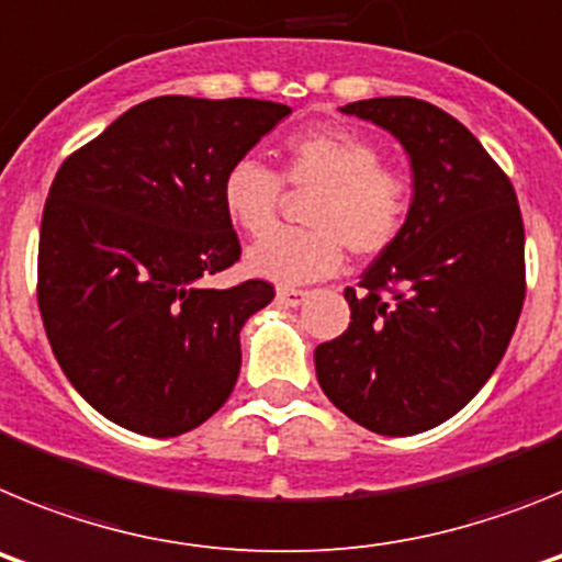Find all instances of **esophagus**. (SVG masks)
<instances>
[{"label":"esophagus","mask_w":562,"mask_h":562,"mask_svg":"<svg viewBox=\"0 0 562 562\" xmlns=\"http://www.w3.org/2000/svg\"><path fill=\"white\" fill-rule=\"evenodd\" d=\"M310 297L306 290H295V286H278L276 290V301L281 306H301Z\"/></svg>","instance_id":"34e87169"}]
</instances>
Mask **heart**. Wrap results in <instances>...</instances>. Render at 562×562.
Wrapping results in <instances>:
<instances>
[{
    "mask_svg": "<svg viewBox=\"0 0 562 562\" xmlns=\"http://www.w3.org/2000/svg\"><path fill=\"white\" fill-rule=\"evenodd\" d=\"M281 177L256 157H238L222 177L225 213L250 236L274 224L283 187L315 190L306 232H273L247 250V270L276 284H310L340 270L346 247L369 258L400 236L411 213V182L382 166L380 148L346 128H306L286 137Z\"/></svg>",
    "mask_w": 562,
    "mask_h": 562,
    "instance_id": "b5f03b06",
    "label": "heart"
}]
</instances>
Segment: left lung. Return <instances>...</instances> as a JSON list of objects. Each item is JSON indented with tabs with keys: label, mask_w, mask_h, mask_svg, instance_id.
<instances>
[{
	"label": "left lung",
	"mask_w": 562,
	"mask_h": 562,
	"mask_svg": "<svg viewBox=\"0 0 562 562\" xmlns=\"http://www.w3.org/2000/svg\"><path fill=\"white\" fill-rule=\"evenodd\" d=\"M408 151V222L346 286L349 329L315 349L335 408L382 436H414L459 414L498 369L526 297L524 220L498 162L453 114L416 98L340 109Z\"/></svg>",
	"instance_id": "obj_1"
}]
</instances>
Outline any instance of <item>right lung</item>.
<instances>
[{
  "mask_svg": "<svg viewBox=\"0 0 562 562\" xmlns=\"http://www.w3.org/2000/svg\"><path fill=\"white\" fill-rule=\"evenodd\" d=\"M292 109L162 95L69 154L38 236V310L58 366L121 428L180 436L231 396L238 331L267 281L207 290L241 256L222 177Z\"/></svg>",
  "mask_w": 562,
  "mask_h": 562,
  "instance_id": "right-lung-1",
  "label": "right lung"
}]
</instances>
